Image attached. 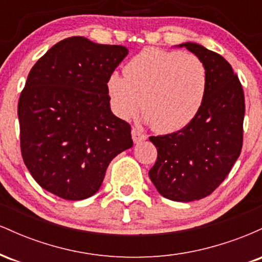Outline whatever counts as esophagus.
Returning <instances> with one entry per match:
<instances>
[{"mask_svg":"<svg viewBox=\"0 0 262 262\" xmlns=\"http://www.w3.org/2000/svg\"><path fill=\"white\" fill-rule=\"evenodd\" d=\"M132 138H133V141L135 144L140 143V141L146 139V135L144 133H141L138 128H133L132 129Z\"/></svg>","mask_w":262,"mask_h":262,"instance_id":"1","label":"esophagus"}]
</instances>
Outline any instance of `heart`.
<instances>
[{
    "mask_svg": "<svg viewBox=\"0 0 262 262\" xmlns=\"http://www.w3.org/2000/svg\"><path fill=\"white\" fill-rule=\"evenodd\" d=\"M107 79V95L113 113L133 117L141 104L143 119L158 133L183 129L200 113L207 95L208 73L193 54L145 48L124 68Z\"/></svg>",
    "mask_w": 262,
    "mask_h": 262,
    "instance_id": "heart-1",
    "label": "heart"
}]
</instances>
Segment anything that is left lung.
I'll list each match as a JSON object with an SVG mask.
<instances>
[{"label": "left lung", "mask_w": 262, "mask_h": 262, "mask_svg": "<svg viewBox=\"0 0 262 262\" xmlns=\"http://www.w3.org/2000/svg\"><path fill=\"white\" fill-rule=\"evenodd\" d=\"M181 47H186L206 65V100L187 127L149 138L158 150V159L149 176L164 197L191 202L209 196L239 158L245 98L239 77L223 56L196 43Z\"/></svg>", "instance_id": "left-lung-1"}]
</instances>
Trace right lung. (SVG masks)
I'll return each mask as SVG.
<instances>
[{
  "mask_svg": "<svg viewBox=\"0 0 262 262\" xmlns=\"http://www.w3.org/2000/svg\"><path fill=\"white\" fill-rule=\"evenodd\" d=\"M122 45L83 37L56 43L35 62L18 101L20 152L33 179L70 201L98 191L130 124L112 113L107 79L127 56Z\"/></svg>",
  "mask_w": 262,
  "mask_h": 262,
  "instance_id": "1",
  "label": "right lung"
}]
</instances>
